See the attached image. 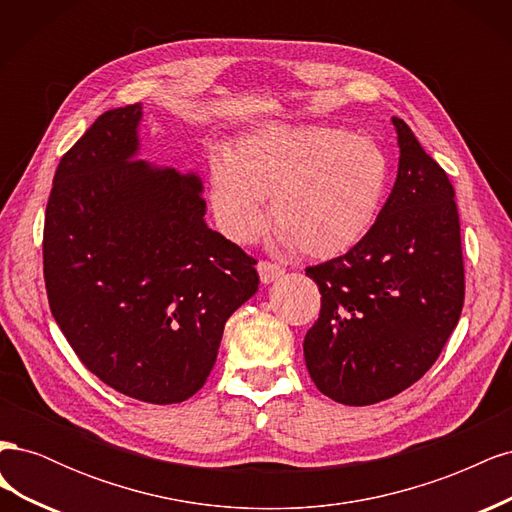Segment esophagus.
<instances>
[{"label":"esophagus","mask_w":512,"mask_h":512,"mask_svg":"<svg viewBox=\"0 0 512 512\" xmlns=\"http://www.w3.org/2000/svg\"><path fill=\"white\" fill-rule=\"evenodd\" d=\"M256 269H258V275H260V282L262 284H271L275 280H280V277L284 275V267L273 265V262H265V260H260L258 265H256Z\"/></svg>","instance_id":"34e87169"}]
</instances>
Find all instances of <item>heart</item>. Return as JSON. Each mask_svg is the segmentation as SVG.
<instances>
[{"mask_svg":"<svg viewBox=\"0 0 512 512\" xmlns=\"http://www.w3.org/2000/svg\"><path fill=\"white\" fill-rule=\"evenodd\" d=\"M389 156L376 138L329 126H265L211 160V209L224 235L252 243L267 222L275 241L333 258L374 228L389 190Z\"/></svg>","mask_w":512,"mask_h":512,"instance_id":"obj_1","label":"heart"}]
</instances>
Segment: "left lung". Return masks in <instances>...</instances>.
Segmentation results:
<instances>
[{
	"label": "left lung",
	"mask_w": 512,
	"mask_h": 512,
	"mask_svg": "<svg viewBox=\"0 0 512 512\" xmlns=\"http://www.w3.org/2000/svg\"><path fill=\"white\" fill-rule=\"evenodd\" d=\"M399 166L369 235L309 267L320 316L303 354L318 391L339 404L389 399L436 363L463 307L455 190L404 119L391 117Z\"/></svg>",
	"instance_id": "left-lung-1"
}]
</instances>
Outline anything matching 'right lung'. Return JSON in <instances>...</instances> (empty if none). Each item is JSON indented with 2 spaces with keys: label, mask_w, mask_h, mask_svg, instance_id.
Listing matches in <instances>:
<instances>
[{
  "label": "right lung",
  "mask_w": 512,
  "mask_h": 512,
  "mask_svg": "<svg viewBox=\"0 0 512 512\" xmlns=\"http://www.w3.org/2000/svg\"><path fill=\"white\" fill-rule=\"evenodd\" d=\"M143 104L100 115L61 158L44 282L68 344L111 389L179 404L205 384L256 260L207 226L203 181L138 158Z\"/></svg>",
  "instance_id": "add662e5"
}]
</instances>
